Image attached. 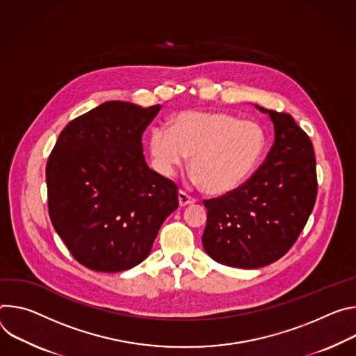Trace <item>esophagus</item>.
I'll list each match as a JSON object with an SVG mask.
<instances>
[{"mask_svg": "<svg viewBox=\"0 0 356 356\" xmlns=\"http://www.w3.org/2000/svg\"><path fill=\"white\" fill-rule=\"evenodd\" d=\"M178 202H179V207H186V205L193 204L195 200L192 198V196H189L188 193H185L184 191H179L178 192Z\"/></svg>", "mask_w": 356, "mask_h": 356, "instance_id": "34e87169", "label": "esophagus"}]
</instances>
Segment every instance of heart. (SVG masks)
<instances>
[{"label":"heart","mask_w":356,"mask_h":356,"mask_svg":"<svg viewBox=\"0 0 356 356\" xmlns=\"http://www.w3.org/2000/svg\"><path fill=\"white\" fill-rule=\"evenodd\" d=\"M266 148V136L253 122L219 111H184L172 130L155 127L149 151L156 171L171 177L191 158L193 182L209 195L239 189L256 171Z\"/></svg>","instance_id":"heart-1"}]
</instances>
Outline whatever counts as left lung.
I'll return each mask as SVG.
<instances>
[{"mask_svg":"<svg viewBox=\"0 0 356 356\" xmlns=\"http://www.w3.org/2000/svg\"><path fill=\"white\" fill-rule=\"evenodd\" d=\"M268 114L274 143L266 161L239 189L205 201L204 250L236 268H259L283 257L296 243L317 198L315 156L309 137L286 113Z\"/></svg>","mask_w":356,"mask_h":356,"instance_id":"1","label":"left lung"}]
</instances>
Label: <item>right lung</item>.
Instances as JSON below:
<instances>
[{"instance_id": "1", "label": "right lung", "mask_w": 356, "mask_h": 356, "mask_svg": "<svg viewBox=\"0 0 356 356\" xmlns=\"http://www.w3.org/2000/svg\"><path fill=\"white\" fill-rule=\"evenodd\" d=\"M160 104L102 103L59 134L47 165L52 225L85 267L118 273L144 261L178 208L177 185L152 171L141 137Z\"/></svg>"}]
</instances>
